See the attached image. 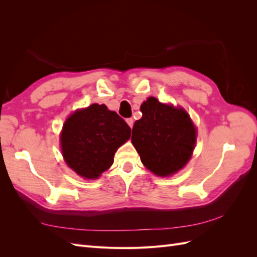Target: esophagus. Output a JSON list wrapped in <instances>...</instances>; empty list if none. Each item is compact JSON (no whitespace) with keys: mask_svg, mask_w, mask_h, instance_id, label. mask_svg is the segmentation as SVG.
<instances>
[{"mask_svg":"<svg viewBox=\"0 0 257 257\" xmlns=\"http://www.w3.org/2000/svg\"><path fill=\"white\" fill-rule=\"evenodd\" d=\"M126 123L130 125V127L132 128V127H133V125H134V120L132 119V118H127L126 119Z\"/></svg>","mask_w":257,"mask_h":257,"instance_id":"1","label":"esophagus"}]
</instances>
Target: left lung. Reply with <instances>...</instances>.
Segmentation results:
<instances>
[{"instance_id": "left-lung-1", "label": "left lung", "mask_w": 257, "mask_h": 257, "mask_svg": "<svg viewBox=\"0 0 257 257\" xmlns=\"http://www.w3.org/2000/svg\"><path fill=\"white\" fill-rule=\"evenodd\" d=\"M143 118L134 123L132 143L143 164L155 175L170 176L191 159L196 128L182 108L149 97L141 106Z\"/></svg>"}]
</instances>
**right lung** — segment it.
I'll use <instances>...</instances> for the list:
<instances>
[{
	"label": "right lung",
	"instance_id": "obj_1",
	"mask_svg": "<svg viewBox=\"0 0 257 257\" xmlns=\"http://www.w3.org/2000/svg\"><path fill=\"white\" fill-rule=\"evenodd\" d=\"M131 137L121 116L102 104L77 110L65 121L61 148L66 164L79 176L96 179L113 163L116 149Z\"/></svg>",
	"mask_w": 257,
	"mask_h": 257
}]
</instances>
